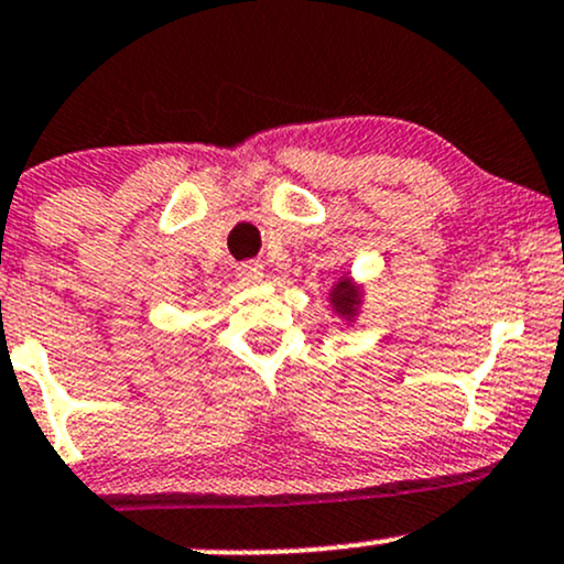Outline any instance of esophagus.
Masks as SVG:
<instances>
[{"mask_svg":"<svg viewBox=\"0 0 564 564\" xmlns=\"http://www.w3.org/2000/svg\"><path fill=\"white\" fill-rule=\"evenodd\" d=\"M238 275L243 283H259L262 281V264L259 262H243L238 268Z\"/></svg>","mask_w":564,"mask_h":564,"instance_id":"34e87169","label":"esophagus"}]
</instances>
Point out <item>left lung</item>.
<instances>
[{
    "mask_svg": "<svg viewBox=\"0 0 564 564\" xmlns=\"http://www.w3.org/2000/svg\"><path fill=\"white\" fill-rule=\"evenodd\" d=\"M329 302H332L334 313L343 315L345 321H352V318H356L358 307H361V286H356V283H352L348 275H343L332 286Z\"/></svg>",
    "mask_w": 564,
    "mask_h": 564,
    "instance_id": "1",
    "label": "left lung"
}]
</instances>
